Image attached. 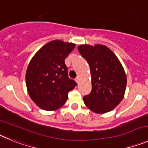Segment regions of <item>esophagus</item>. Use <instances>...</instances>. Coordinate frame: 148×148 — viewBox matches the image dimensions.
Wrapping results in <instances>:
<instances>
[{
    "label": "esophagus",
    "instance_id": "34e87169",
    "mask_svg": "<svg viewBox=\"0 0 148 148\" xmlns=\"http://www.w3.org/2000/svg\"><path fill=\"white\" fill-rule=\"evenodd\" d=\"M75 82H76L77 84L79 83V81H80V78H79V77H77V78H75Z\"/></svg>",
    "mask_w": 148,
    "mask_h": 148
}]
</instances>
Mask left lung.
Masks as SVG:
<instances>
[{
  "mask_svg": "<svg viewBox=\"0 0 148 148\" xmlns=\"http://www.w3.org/2000/svg\"><path fill=\"white\" fill-rule=\"evenodd\" d=\"M78 49L90 67L92 91L84 97L85 105L95 113L111 112L121 102L126 89L127 77L121 62L103 45H81Z\"/></svg>",
  "mask_w": 148,
  "mask_h": 148,
  "instance_id": "left-lung-1",
  "label": "left lung"
}]
</instances>
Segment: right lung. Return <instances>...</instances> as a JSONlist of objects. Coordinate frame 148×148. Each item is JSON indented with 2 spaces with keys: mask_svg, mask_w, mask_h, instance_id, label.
Returning a JSON list of instances; mask_svg holds the SVG:
<instances>
[{
  "mask_svg": "<svg viewBox=\"0 0 148 148\" xmlns=\"http://www.w3.org/2000/svg\"><path fill=\"white\" fill-rule=\"evenodd\" d=\"M75 44L56 40L34 54L28 65L25 84L28 93L37 106L45 111L61 108L68 92L77 84L68 78L64 60Z\"/></svg>",
  "mask_w": 148,
  "mask_h": 148,
  "instance_id": "add662e5",
  "label": "right lung"
}]
</instances>
